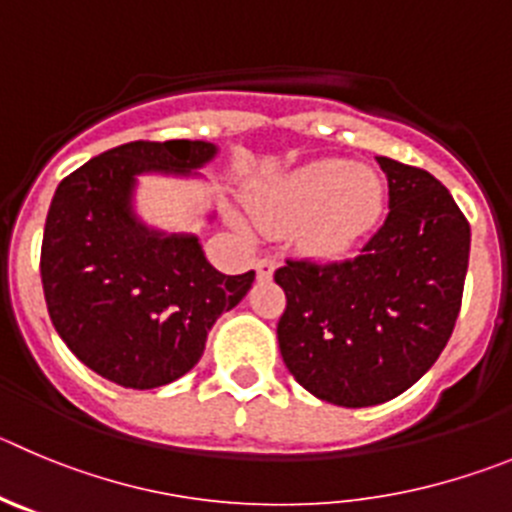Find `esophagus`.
Returning a JSON list of instances; mask_svg holds the SVG:
<instances>
[{"mask_svg":"<svg viewBox=\"0 0 512 512\" xmlns=\"http://www.w3.org/2000/svg\"><path fill=\"white\" fill-rule=\"evenodd\" d=\"M274 269H276L274 259H261L259 264H256V276H259V281H269L271 276H274Z\"/></svg>","mask_w":512,"mask_h":512,"instance_id":"obj_1","label":"esophagus"}]
</instances>
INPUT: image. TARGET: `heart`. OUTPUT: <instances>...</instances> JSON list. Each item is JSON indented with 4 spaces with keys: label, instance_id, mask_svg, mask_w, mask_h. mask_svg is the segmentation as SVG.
I'll return each instance as SVG.
<instances>
[{
    "label": "heart",
    "instance_id": "1",
    "mask_svg": "<svg viewBox=\"0 0 512 512\" xmlns=\"http://www.w3.org/2000/svg\"><path fill=\"white\" fill-rule=\"evenodd\" d=\"M383 185L370 170L348 159H317L279 177L256 195L253 213L266 228L301 225L302 246L322 256H340L378 220Z\"/></svg>",
    "mask_w": 512,
    "mask_h": 512
}]
</instances>
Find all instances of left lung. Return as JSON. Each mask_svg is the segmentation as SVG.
Returning a JSON list of instances; mask_svg holds the SVG:
<instances>
[{
    "instance_id": "obj_1",
    "label": "left lung",
    "mask_w": 512,
    "mask_h": 512,
    "mask_svg": "<svg viewBox=\"0 0 512 512\" xmlns=\"http://www.w3.org/2000/svg\"><path fill=\"white\" fill-rule=\"evenodd\" d=\"M388 215L348 261L287 259L281 358L299 386L345 409L386 403L437 363L462 307L470 223L447 187L419 167L375 157Z\"/></svg>"
}]
</instances>
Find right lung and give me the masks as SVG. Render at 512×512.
Instances as JSON below:
<instances>
[{
  "instance_id": "1",
  "label": "right lung",
  "mask_w": 512,
  "mask_h": 512,
  "mask_svg": "<svg viewBox=\"0 0 512 512\" xmlns=\"http://www.w3.org/2000/svg\"><path fill=\"white\" fill-rule=\"evenodd\" d=\"M210 142H129L88 159L58 185L42 236L50 320L70 353L106 381L159 388L195 368L210 327L256 274L225 276L198 236L154 231L134 213L137 175H198Z\"/></svg>"
}]
</instances>
